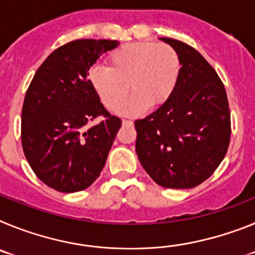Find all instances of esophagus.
I'll use <instances>...</instances> for the list:
<instances>
[{
  "mask_svg": "<svg viewBox=\"0 0 255 255\" xmlns=\"http://www.w3.org/2000/svg\"><path fill=\"white\" fill-rule=\"evenodd\" d=\"M123 125H132V121H130V120H123Z\"/></svg>",
  "mask_w": 255,
  "mask_h": 255,
  "instance_id": "esophagus-1",
  "label": "esophagus"
}]
</instances>
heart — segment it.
<instances>
[{
  "mask_svg": "<svg viewBox=\"0 0 255 255\" xmlns=\"http://www.w3.org/2000/svg\"><path fill=\"white\" fill-rule=\"evenodd\" d=\"M179 71L180 58L172 47L134 43L111 52L107 67H92L88 78L108 110L120 106L130 89L133 96L121 104L117 112L135 116L145 111L148 106L157 107L167 100L176 85Z\"/></svg>",
  "mask_w": 255,
  "mask_h": 255,
  "instance_id": "obj_1",
  "label": "heart"
}]
</instances>
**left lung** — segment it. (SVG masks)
Instances as JSON below:
<instances>
[{
    "label": "left lung",
    "instance_id": "8db88e82",
    "mask_svg": "<svg viewBox=\"0 0 255 255\" xmlns=\"http://www.w3.org/2000/svg\"><path fill=\"white\" fill-rule=\"evenodd\" d=\"M177 52L180 71L167 101L135 121V149L158 185L190 189L206 181L226 155L231 135L225 87L197 49L159 38Z\"/></svg>",
    "mask_w": 255,
    "mask_h": 255
}]
</instances>
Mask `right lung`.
<instances>
[{
  "instance_id": "right-lung-1",
  "label": "right lung",
  "mask_w": 255,
  "mask_h": 255,
  "mask_svg": "<svg viewBox=\"0 0 255 255\" xmlns=\"http://www.w3.org/2000/svg\"><path fill=\"white\" fill-rule=\"evenodd\" d=\"M119 44L110 39L64 44L44 60L29 85L21 112L22 149L49 188L75 193L100 176L121 120L103 107L88 71ZM98 116L105 120L85 130Z\"/></svg>"
}]
</instances>
